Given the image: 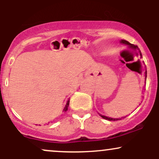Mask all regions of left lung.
Here are the masks:
<instances>
[{
  "instance_id": "1",
  "label": "left lung",
  "mask_w": 159,
  "mask_h": 159,
  "mask_svg": "<svg viewBox=\"0 0 159 159\" xmlns=\"http://www.w3.org/2000/svg\"><path fill=\"white\" fill-rule=\"evenodd\" d=\"M120 43H123V44H125V45H129V47L130 48H132V49H133V50H134V51H138V52H139V54H140V55L142 57V54H141V52H140V49L138 48V47L137 46V45H133V44H131L130 43H129V42L128 41H126V40H124V39H122L121 41H120ZM145 78H146V79H147V70H146V72H145ZM100 116H102V118H104V119H105V120H110V121H115V120H121L122 118H117V119H116V118H114V119H113V118H111V117H107V116H103V115H101V114H99Z\"/></svg>"
}]
</instances>
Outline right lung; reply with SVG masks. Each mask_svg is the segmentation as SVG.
<instances>
[{
    "label": "right lung",
    "instance_id": "right-lung-1",
    "mask_svg": "<svg viewBox=\"0 0 159 159\" xmlns=\"http://www.w3.org/2000/svg\"><path fill=\"white\" fill-rule=\"evenodd\" d=\"M69 100H68V101H67V102H66V106H65V107H64V109H63V111H66L67 110H68V107H69Z\"/></svg>",
    "mask_w": 159,
    "mask_h": 159
}]
</instances>
